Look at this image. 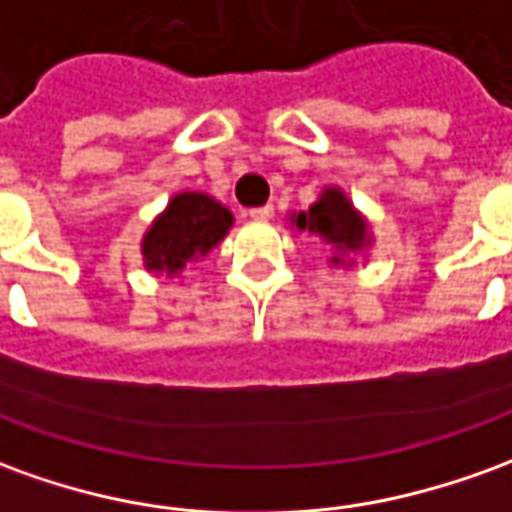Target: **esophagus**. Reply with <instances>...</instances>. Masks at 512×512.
Returning <instances> with one entry per match:
<instances>
[{"mask_svg":"<svg viewBox=\"0 0 512 512\" xmlns=\"http://www.w3.org/2000/svg\"><path fill=\"white\" fill-rule=\"evenodd\" d=\"M249 216H252L255 221H268L271 216H274V207H271V205L252 207V210H249Z\"/></svg>","mask_w":512,"mask_h":512,"instance_id":"esophagus-1","label":"esophagus"}]
</instances>
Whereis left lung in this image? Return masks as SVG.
I'll list each match as a JSON object with an SVG mask.
<instances>
[{
  "instance_id": "1",
  "label": "left lung",
  "mask_w": 512,
  "mask_h": 512,
  "mask_svg": "<svg viewBox=\"0 0 512 512\" xmlns=\"http://www.w3.org/2000/svg\"><path fill=\"white\" fill-rule=\"evenodd\" d=\"M296 227L316 235L321 244L335 249L357 252L366 244V221L357 216V210L349 205V199L341 191H324L316 205L307 213L296 216ZM338 260V257H335Z\"/></svg>"
}]
</instances>
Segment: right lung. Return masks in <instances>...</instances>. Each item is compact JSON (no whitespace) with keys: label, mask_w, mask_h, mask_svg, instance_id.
<instances>
[{"label":"right lung","mask_w":512,"mask_h":512,"mask_svg":"<svg viewBox=\"0 0 512 512\" xmlns=\"http://www.w3.org/2000/svg\"><path fill=\"white\" fill-rule=\"evenodd\" d=\"M232 213L205 194H180L144 238L146 268L180 271L188 260L207 255L227 235Z\"/></svg>","instance_id":"obj_1"}]
</instances>
